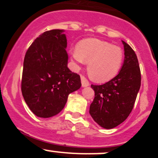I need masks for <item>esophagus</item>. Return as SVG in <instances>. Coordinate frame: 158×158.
Here are the masks:
<instances>
[{"label": "esophagus", "instance_id": "1", "mask_svg": "<svg viewBox=\"0 0 158 158\" xmlns=\"http://www.w3.org/2000/svg\"><path fill=\"white\" fill-rule=\"evenodd\" d=\"M81 85H82V87H88L90 85V83L89 81H88V79L85 78L84 76H81Z\"/></svg>", "mask_w": 158, "mask_h": 158}]
</instances>
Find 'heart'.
<instances>
[{
  "label": "heart",
  "mask_w": 158,
  "mask_h": 158,
  "mask_svg": "<svg viewBox=\"0 0 158 158\" xmlns=\"http://www.w3.org/2000/svg\"><path fill=\"white\" fill-rule=\"evenodd\" d=\"M70 57L77 67L88 64V73L96 82L114 79L122 68L124 53L119 47L97 39L81 40L77 49L70 50Z\"/></svg>",
  "instance_id": "b5f03b06"
}]
</instances>
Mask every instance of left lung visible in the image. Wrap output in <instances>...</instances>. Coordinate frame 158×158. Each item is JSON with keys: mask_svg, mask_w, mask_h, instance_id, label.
<instances>
[{"mask_svg": "<svg viewBox=\"0 0 158 158\" xmlns=\"http://www.w3.org/2000/svg\"><path fill=\"white\" fill-rule=\"evenodd\" d=\"M124 61L114 79L101 85H91L95 93L89 113L102 128L110 129L127 119L140 88L141 74L135 51L125 41Z\"/></svg>", "mask_w": 158, "mask_h": 158, "instance_id": "1", "label": "left lung"}]
</instances>
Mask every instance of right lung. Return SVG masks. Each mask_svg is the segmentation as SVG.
<instances>
[{
	"mask_svg": "<svg viewBox=\"0 0 158 158\" xmlns=\"http://www.w3.org/2000/svg\"><path fill=\"white\" fill-rule=\"evenodd\" d=\"M64 32H44L32 42L25 55L21 92L30 109L39 117L48 118L59 114L69 94L81 85L79 75L68 68Z\"/></svg>",
	"mask_w": 158,
	"mask_h": 158,
	"instance_id": "add662e5",
	"label": "right lung"
}]
</instances>
